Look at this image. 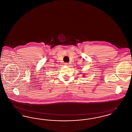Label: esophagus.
<instances>
[{"label": "esophagus", "mask_w": 132, "mask_h": 132, "mask_svg": "<svg viewBox=\"0 0 132 132\" xmlns=\"http://www.w3.org/2000/svg\"><path fill=\"white\" fill-rule=\"evenodd\" d=\"M65 65H66V66H68V65H69V63H65Z\"/></svg>", "instance_id": "1"}]
</instances>
